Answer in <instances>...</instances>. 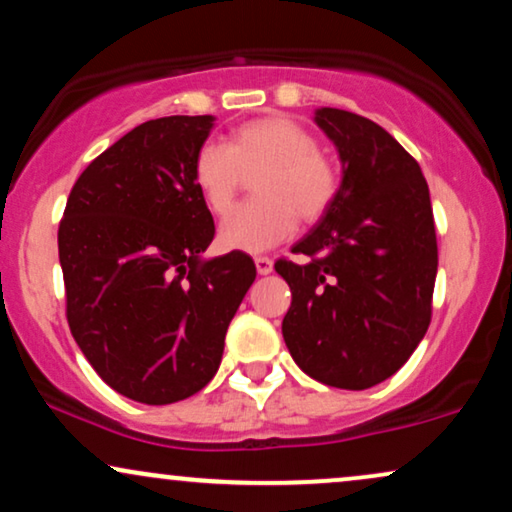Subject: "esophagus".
I'll return each instance as SVG.
<instances>
[{
    "instance_id": "esophagus-1",
    "label": "esophagus",
    "mask_w": 512,
    "mask_h": 512,
    "mask_svg": "<svg viewBox=\"0 0 512 512\" xmlns=\"http://www.w3.org/2000/svg\"><path fill=\"white\" fill-rule=\"evenodd\" d=\"M255 267H257V274L260 276H267L274 272V262L269 260V257H255Z\"/></svg>"
}]
</instances>
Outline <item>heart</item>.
I'll return each instance as SVG.
<instances>
[{
    "mask_svg": "<svg viewBox=\"0 0 512 512\" xmlns=\"http://www.w3.org/2000/svg\"><path fill=\"white\" fill-rule=\"evenodd\" d=\"M257 200L221 221L219 245L236 252H264L312 224L334 202L338 176L319 152L317 138L288 116H264L236 128L231 145L207 140L195 152L193 181L214 214L233 205L243 178L252 176Z\"/></svg>",
    "mask_w": 512,
    "mask_h": 512,
    "instance_id": "obj_1",
    "label": "heart"
}]
</instances>
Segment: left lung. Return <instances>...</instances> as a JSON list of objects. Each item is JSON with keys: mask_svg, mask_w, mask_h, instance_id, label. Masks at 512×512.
Segmentation results:
<instances>
[{"mask_svg": "<svg viewBox=\"0 0 512 512\" xmlns=\"http://www.w3.org/2000/svg\"><path fill=\"white\" fill-rule=\"evenodd\" d=\"M315 123L341 159V186L319 224L279 260L291 286L283 341L295 365L336 389L377 386L427 334L439 267L429 186L391 133L346 109Z\"/></svg>", "mask_w": 512, "mask_h": 512, "instance_id": "8db88e82", "label": "left lung"}]
</instances>
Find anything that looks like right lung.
<instances>
[{
	"label": "right lung",
	"mask_w": 512,
	"mask_h": 512,
	"mask_svg": "<svg viewBox=\"0 0 512 512\" xmlns=\"http://www.w3.org/2000/svg\"><path fill=\"white\" fill-rule=\"evenodd\" d=\"M214 116L145 121L78 176L59 224L66 317L121 396L176 403L217 374L255 281L245 252L205 257L214 221L193 181Z\"/></svg>",
	"instance_id": "1"
}]
</instances>
